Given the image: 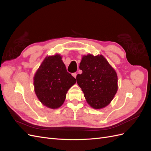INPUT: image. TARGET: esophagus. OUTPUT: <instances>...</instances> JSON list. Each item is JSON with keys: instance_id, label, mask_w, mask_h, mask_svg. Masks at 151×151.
I'll list each match as a JSON object with an SVG mask.
<instances>
[{"instance_id": "34e87169", "label": "esophagus", "mask_w": 151, "mask_h": 151, "mask_svg": "<svg viewBox=\"0 0 151 151\" xmlns=\"http://www.w3.org/2000/svg\"><path fill=\"white\" fill-rule=\"evenodd\" d=\"M72 76L74 77H75V78H76V76H77V74H76V72H75V73H73V74H72Z\"/></svg>"}]
</instances>
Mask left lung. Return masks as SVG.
<instances>
[{
  "label": "left lung",
  "mask_w": 151,
  "mask_h": 151,
  "mask_svg": "<svg viewBox=\"0 0 151 151\" xmlns=\"http://www.w3.org/2000/svg\"><path fill=\"white\" fill-rule=\"evenodd\" d=\"M83 70L76 80L86 101L94 109H101L111 103L118 90L115 69L102 55H83L79 65Z\"/></svg>",
  "instance_id": "1"
}]
</instances>
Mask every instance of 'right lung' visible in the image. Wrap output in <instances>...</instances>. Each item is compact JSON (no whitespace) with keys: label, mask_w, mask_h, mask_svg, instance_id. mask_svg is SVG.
Here are the masks:
<instances>
[{"label":"right lung","mask_w":151,"mask_h":151,"mask_svg":"<svg viewBox=\"0 0 151 151\" xmlns=\"http://www.w3.org/2000/svg\"><path fill=\"white\" fill-rule=\"evenodd\" d=\"M33 81L36 96L44 106L51 109L62 106L68 90L76 83L58 53L45 57L35 73Z\"/></svg>","instance_id":"obj_1"}]
</instances>
